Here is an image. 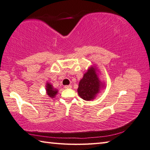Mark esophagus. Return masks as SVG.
Instances as JSON below:
<instances>
[{
	"label": "esophagus",
	"mask_w": 150,
	"mask_h": 150,
	"mask_svg": "<svg viewBox=\"0 0 150 150\" xmlns=\"http://www.w3.org/2000/svg\"><path fill=\"white\" fill-rule=\"evenodd\" d=\"M64 87H65V88H67V89H68V88H72V86L71 85H65Z\"/></svg>",
	"instance_id": "34e87169"
}]
</instances>
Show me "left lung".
<instances>
[{"instance_id":"obj_1","label":"left lung","mask_w":150,"mask_h":150,"mask_svg":"<svg viewBox=\"0 0 150 150\" xmlns=\"http://www.w3.org/2000/svg\"><path fill=\"white\" fill-rule=\"evenodd\" d=\"M100 87V81L95 69L90 68L80 81L77 89L78 94L83 100H91L94 99L96 94L99 92Z\"/></svg>"}]
</instances>
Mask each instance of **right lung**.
I'll list each match as a JSON object with an SVG mask.
<instances>
[{"label":"right lung","instance_id":"add662e5","mask_svg":"<svg viewBox=\"0 0 150 150\" xmlns=\"http://www.w3.org/2000/svg\"><path fill=\"white\" fill-rule=\"evenodd\" d=\"M46 91H47V94L48 96L51 98L54 97L57 93V91L55 88H53V87L51 85L50 83H47V86H46Z\"/></svg>","mask_w":150,"mask_h":150}]
</instances>
